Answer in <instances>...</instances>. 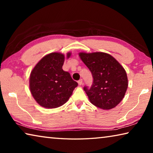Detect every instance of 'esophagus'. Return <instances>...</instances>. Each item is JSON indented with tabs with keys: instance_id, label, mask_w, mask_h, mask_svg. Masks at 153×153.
I'll list each match as a JSON object with an SVG mask.
<instances>
[{
	"instance_id": "1",
	"label": "esophagus",
	"mask_w": 153,
	"mask_h": 153,
	"mask_svg": "<svg viewBox=\"0 0 153 153\" xmlns=\"http://www.w3.org/2000/svg\"><path fill=\"white\" fill-rule=\"evenodd\" d=\"M77 82H78V84L79 85V86H81V85L83 84V79H80Z\"/></svg>"
}]
</instances>
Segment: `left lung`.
<instances>
[{"instance_id":"obj_1","label":"left lung","mask_w":153,"mask_h":153,"mask_svg":"<svg viewBox=\"0 0 153 153\" xmlns=\"http://www.w3.org/2000/svg\"><path fill=\"white\" fill-rule=\"evenodd\" d=\"M79 55L92 75V86L84 87L90 101L105 110L116 107L122 100L128 86L123 67L105 53H80Z\"/></svg>"}]
</instances>
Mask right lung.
Here are the masks:
<instances>
[{
    "label": "right lung",
    "mask_w": 153,
    "mask_h": 153,
    "mask_svg": "<svg viewBox=\"0 0 153 153\" xmlns=\"http://www.w3.org/2000/svg\"><path fill=\"white\" fill-rule=\"evenodd\" d=\"M71 53H67L69 58ZM65 56L53 53L41 59L31 72L30 88L33 97L43 107L54 108L65 104L77 83L65 71Z\"/></svg>",
    "instance_id": "1"
}]
</instances>
